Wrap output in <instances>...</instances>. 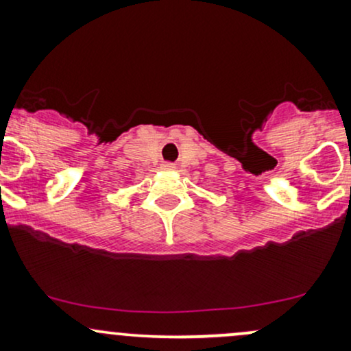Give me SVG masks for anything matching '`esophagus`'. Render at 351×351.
Masks as SVG:
<instances>
[{
	"label": "esophagus",
	"instance_id": "obj_1",
	"mask_svg": "<svg viewBox=\"0 0 351 351\" xmlns=\"http://www.w3.org/2000/svg\"><path fill=\"white\" fill-rule=\"evenodd\" d=\"M162 168H163V170H175V165L167 162V163L162 165Z\"/></svg>",
	"mask_w": 351,
	"mask_h": 351
}]
</instances>
